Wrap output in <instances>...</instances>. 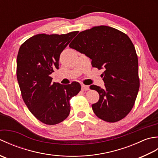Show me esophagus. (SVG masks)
<instances>
[{
    "mask_svg": "<svg viewBox=\"0 0 158 158\" xmlns=\"http://www.w3.org/2000/svg\"><path fill=\"white\" fill-rule=\"evenodd\" d=\"M89 89V88L88 85L81 84V89L83 90V91H87V90H88Z\"/></svg>",
    "mask_w": 158,
    "mask_h": 158,
    "instance_id": "obj_1",
    "label": "esophagus"
}]
</instances>
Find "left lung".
Listing matches in <instances>:
<instances>
[{"instance_id":"obj_1","label":"left lung","mask_w":158,"mask_h":158,"mask_svg":"<svg viewBox=\"0 0 158 158\" xmlns=\"http://www.w3.org/2000/svg\"><path fill=\"white\" fill-rule=\"evenodd\" d=\"M69 47L91 59L93 67L105 70V88L89 87L100 95L92 105L96 115L107 122L124 118L135 105L140 85L138 57L130 39L115 28L100 26L79 32Z\"/></svg>"}]
</instances>
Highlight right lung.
<instances>
[{"label": "right lung", "instance_id": "right-lung-1", "mask_svg": "<svg viewBox=\"0 0 158 158\" xmlns=\"http://www.w3.org/2000/svg\"><path fill=\"white\" fill-rule=\"evenodd\" d=\"M78 31L65 35L39 34L20 46L17 57V79L22 98L36 119L48 125L63 122L69 115V100L81 90L78 82L52 83L50 75L59 69L62 52Z\"/></svg>", "mask_w": 158, "mask_h": 158}]
</instances>
